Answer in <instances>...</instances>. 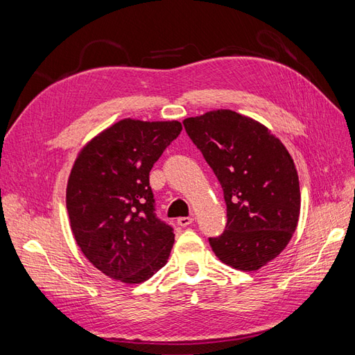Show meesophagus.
Listing matches in <instances>:
<instances>
[{
  "mask_svg": "<svg viewBox=\"0 0 355 355\" xmlns=\"http://www.w3.org/2000/svg\"><path fill=\"white\" fill-rule=\"evenodd\" d=\"M192 222H194V218H191V216L178 218V225H180V227H188V225H191Z\"/></svg>",
  "mask_w": 355,
  "mask_h": 355,
  "instance_id": "obj_1",
  "label": "esophagus"
}]
</instances>
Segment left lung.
<instances>
[{"mask_svg": "<svg viewBox=\"0 0 355 355\" xmlns=\"http://www.w3.org/2000/svg\"><path fill=\"white\" fill-rule=\"evenodd\" d=\"M185 130L216 175L227 202V227L209 239L219 259L256 271L280 254L297 227L299 178L271 130L231 110L184 120Z\"/></svg>", "mask_w": 355, "mask_h": 355, "instance_id": "1", "label": "left lung"}]
</instances>
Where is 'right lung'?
<instances>
[{
    "label": "right lung",
    "instance_id": "obj_1",
    "mask_svg": "<svg viewBox=\"0 0 355 355\" xmlns=\"http://www.w3.org/2000/svg\"><path fill=\"white\" fill-rule=\"evenodd\" d=\"M180 130L175 120L124 118L75 159L67 187L71 231L83 254L114 280L144 283L167 263L175 234L155 216L149 171Z\"/></svg>",
    "mask_w": 355,
    "mask_h": 355
}]
</instances>
